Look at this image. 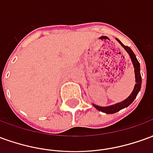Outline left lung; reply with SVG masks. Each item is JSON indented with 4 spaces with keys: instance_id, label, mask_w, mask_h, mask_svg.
I'll list each match as a JSON object with an SVG mask.
<instances>
[{
    "instance_id": "obj_1",
    "label": "left lung",
    "mask_w": 153,
    "mask_h": 153,
    "mask_svg": "<svg viewBox=\"0 0 153 153\" xmlns=\"http://www.w3.org/2000/svg\"><path fill=\"white\" fill-rule=\"evenodd\" d=\"M117 42H119V43L121 45L122 47H124L128 54L129 55V56L131 58L132 63L134 65V74H135V83L134 88V90L132 93L128 96V98H126L125 101H123L121 102L116 103L115 105H112V106H105V107H102V106H98L97 105H94L93 104V106L97 109L100 111L102 112L106 113V114H114V113H116L120 111V110L124 109L125 107H128L130 104H131L134 99L136 98V97L138 95V92L140 91V88H141V84H142V77H141V74H140V65H139V62L137 60V58L135 56L134 53L133 52V51L131 50L130 47H127V46H125L124 44L122 43L119 40L118 38H116Z\"/></svg>"
}]
</instances>
